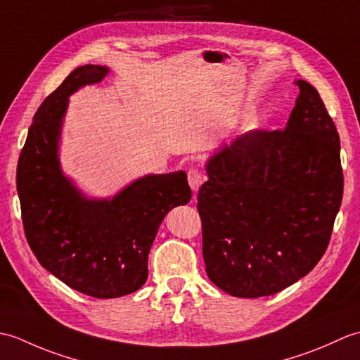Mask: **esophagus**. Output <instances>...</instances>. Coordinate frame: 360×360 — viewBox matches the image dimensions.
<instances>
[{
  "instance_id": "obj_1",
  "label": "esophagus",
  "mask_w": 360,
  "mask_h": 360,
  "mask_svg": "<svg viewBox=\"0 0 360 360\" xmlns=\"http://www.w3.org/2000/svg\"><path fill=\"white\" fill-rule=\"evenodd\" d=\"M187 179L193 192H198V188H200L204 182V174L198 170V168H190L187 173Z\"/></svg>"
}]
</instances>
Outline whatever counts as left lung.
Masks as SVG:
<instances>
[{"label": "left lung", "mask_w": 360, "mask_h": 360, "mask_svg": "<svg viewBox=\"0 0 360 360\" xmlns=\"http://www.w3.org/2000/svg\"><path fill=\"white\" fill-rule=\"evenodd\" d=\"M300 94L285 129H255L207 160L198 193L202 257L233 297L277 294L314 269L342 204L340 139L317 89Z\"/></svg>", "instance_id": "obj_1"}]
</instances>
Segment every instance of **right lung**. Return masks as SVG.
<instances>
[{
    "label": "right lung",
    "instance_id": "add662e5",
    "mask_svg": "<svg viewBox=\"0 0 360 360\" xmlns=\"http://www.w3.org/2000/svg\"><path fill=\"white\" fill-rule=\"evenodd\" d=\"M108 72L80 66L44 98L17 167L22 227L34 255L65 285L96 298L131 294L147 281L160 223L192 198L186 172L147 174L111 200H88L62 173L58 141L68 97Z\"/></svg>",
    "mask_w": 360,
    "mask_h": 360
}]
</instances>
